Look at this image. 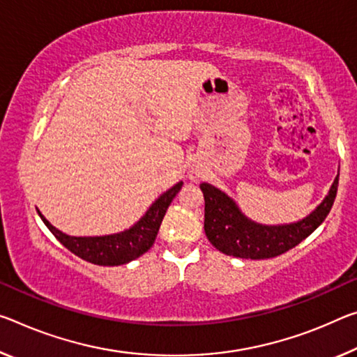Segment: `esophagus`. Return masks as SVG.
<instances>
[{"instance_id": "obj_1", "label": "esophagus", "mask_w": 357, "mask_h": 357, "mask_svg": "<svg viewBox=\"0 0 357 357\" xmlns=\"http://www.w3.org/2000/svg\"><path fill=\"white\" fill-rule=\"evenodd\" d=\"M203 176V172L200 168H197V167H194L190 169V179L192 181H197V179H200Z\"/></svg>"}]
</instances>
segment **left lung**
Segmentation results:
<instances>
[{
    "label": "left lung",
    "mask_w": 357,
    "mask_h": 357,
    "mask_svg": "<svg viewBox=\"0 0 357 357\" xmlns=\"http://www.w3.org/2000/svg\"><path fill=\"white\" fill-rule=\"evenodd\" d=\"M338 174L329 194L308 216L291 224L265 225L241 211L235 200L214 185L202 183L205 197V234L218 251L240 259H271L292 250L324 222L337 197Z\"/></svg>",
    "instance_id": "left-lung-1"
}]
</instances>
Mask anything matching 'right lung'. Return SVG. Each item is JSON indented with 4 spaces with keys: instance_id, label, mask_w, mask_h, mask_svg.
<instances>
[{
    "instance_id": "add662e5",
    "label": "right lung",
    "mask_w": 357,
    "mask_h": 357,
    "mask_svg": "<svg viewBox=\"0 0 357 357\" xmlns=\"http://www.w3.org/2000/svg\"><path fill=\"white\" fill-rule=\"evenodd\" d=\"M181 188H183V181H179L172 189L163 192L149 206L148 211L143 214V218L137 220L130 229L119 231V234L101 236H71L54 227L43 216L39 209L38 214L43 219V222L47 225V229L52 231L55 238L66 250H70L77 257L87 260L90 264L103 265V267H114V265L132 262V260L138 259L146 251L151 250L169 203L173 202Z\"/></svg>"
}]
</instances>
